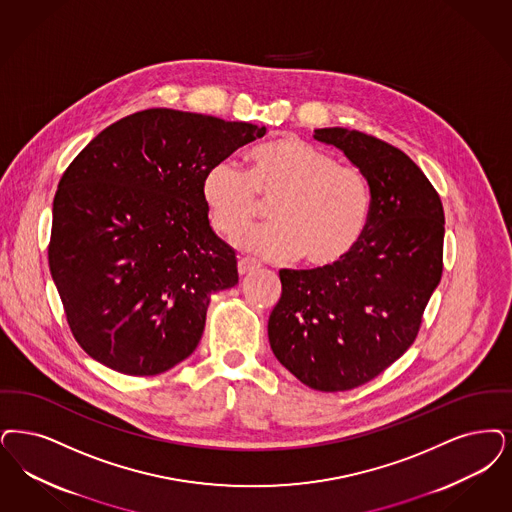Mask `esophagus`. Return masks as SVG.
Returning a JSON list of instances; mask_svg holds the SVG:
<instances>
[{
    "label": "esophagus",
    "instance_id": "obj_1",
    "mask_svg": "<svg viewBox=\"0 0 512 512\" xmlns=\"http://www.w3.org/2000/svg\"><path fill=\"white\" fill-rule=\"evenodd\" d=\"M259 268V263L257 261H253V259H240L238 261V272H240V276H247V274H251L253 270H257Z\"/></svg>",
    "mask_w": 512,
    "mask_h": 512
}]
</instances>
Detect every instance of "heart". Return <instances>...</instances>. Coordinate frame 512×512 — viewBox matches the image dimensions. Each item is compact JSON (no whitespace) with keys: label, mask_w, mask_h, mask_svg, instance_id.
Instances as JSON below:
<instances>
[{"label":"heart","mask_w":512,"mask_h":512,"mask_svg":"<svg viewBox=\"0 0 512 512\" xmlns=\"http://www.w3.org/2000/svg\"><path fill=\"white\" fill-rule=\"evenodd\" d=\"M211 226L234 236L270 204L272 225L247 230L236 246L265 259L297 255L326 268L345 259L366 232L371 188L366 175L335 162L328 152L284 135L249 152L242 171L230 160L211 165L202 181Z\"/></svg>","instance_id":"obj_1"}]
</instances>
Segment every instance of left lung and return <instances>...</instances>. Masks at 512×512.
<instances>
[{
    "label": "left lung",
    "instance_id": "left-lung-1",
    "mask_svg": "<svg viewBox=\"0 0 512 512\" xmlns=\"http://www.w3.org/2000/svg\"><path fill=\"white\" fill-rule=\"evenodd\" d=\"M368 179L364 236L335 265L280 270L282 297L268 318L274 356L322 392L364 385L415 341L442 278L444 207L400 148L345 127L316 129Z\"/></svg>",
    "mask_w": 512,
    "mask_h": 512
}]
</instances>
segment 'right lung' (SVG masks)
<instances>
[{
	"instance_id": "obj_1",
	"label": "right lung",
	"mask_w": 512,
	"mask_h": 512,
	"mask_svg": "<svg viewBox=\"0 0 512 512\" xmlns=\"http://www.w3.org/2000/svg\"><path fill=\"white\" fill-rule=\"evenodd\" d=\"M266 133L253 123L150 108L108 125L53 200L49 270L80 347L125 375H158L202 339L213 293L238 284L202 181Z\"/></svg>"
}]
</instances>
